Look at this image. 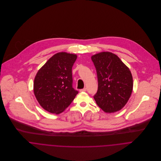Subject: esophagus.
Masks as SVG:
<instances>
[{"label":"esophagus","instance_id":"34e87169","mask_svg":"<svg viewBox=\"0 0 161 161\" xmlns=\"http://www.w3.org/2000/svg\"><path fill=\"white\" fill-rule=\"evenodd\" d=\"M87 91V89L86 88H84L82 89H80V92H86Z\"/></svg>","mask_w":161,"mask_h":161}]
</instances>
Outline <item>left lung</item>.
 <instances>
[{
	"label": "left lung",
	"instance_id": "obj_1",
	"mask_svg": "<svg viewBox=\"0 0 161 161\" xmlns=\"http://www.w3.org/2000/svg\"><path fill=\"white\" fill-rule=\"evenodd\" d=\"M97 70L98 91L93 98L105 113L122 109L130 99L133 87L130 69L115 54L103 51L92 56Z\"/></svg>",
	"mask_w": 161,
	"mask_h": 161
}]
</instances>
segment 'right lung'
Instances as JSON below:
<instances>
[{
  "instance_id": "1",
  "label": "right lung",
  "mask_w": 161,
  "mask_h": 161,
  "mask_svg": "<svg viewBox=\"0 0 161 161\" xmlns=\"http://www.w3.org/2000/svg\"><path fill=\"white\" fill-rule=\"evenodd\" d=\"M77 57L75 54L58 53L37 72L33 92L39 104L47 112L57 115L63 112L78 93L72 87V76Z\"/></svg>"
}]
</instances>
